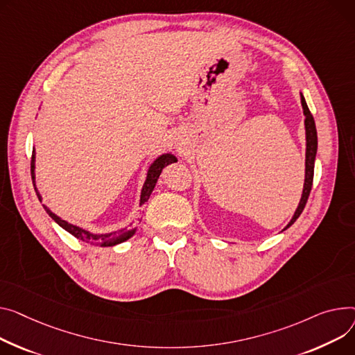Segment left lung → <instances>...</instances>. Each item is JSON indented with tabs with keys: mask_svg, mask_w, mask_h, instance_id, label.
<instances>
[{
	"mask_svg": "<svg viewBox=\"0 0 355 355\" xmlns=\"http://www.w3.org/2000/svg\"><path fill=\"white\" fill-rule=\"evenodd\" d=\"M301 105L304 110V125H305V139H306V148H305V180H304V188H302V196L300 200V204L294 212V216L291 218V221L287 224V227L284 230H287L288 227H291L295 220L301 216V212L306 204V200H309V196L311 193V187H313V180H314V162H315V155H317V128H315V123H314V116L309 110V105L305 103V98L301 94ZM282 230V231H284Z\"/></svg>",
	"mask_w": 355,
	"mask_h": 355,
	"instance_id": "1",
	"label": "left lung"
}]
</instances>
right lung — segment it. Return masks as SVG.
Listing matches in <instances>:
<instances>
[{
  "label": "right lung",
  "mask_w": 355,
  "mask_h": 355,
  "mask_svg": "<svg viewBox=\"0 0 355 355\" xmlns=\"http://www.w3.org/2000/svg\"><path fill=\"white\" fill-rule=\"evenodd\" d=\"M173 162H177L175 155H173V154H162L150 165L146 182L143 185V190H141L139 205L148 201V198H150V196H151V193L154 190V187L157 184V180L159 178V174H161L162 168L167 167V165H170ZM31 177H33V184H34V188H35V193L38 196V200L41 201V196H40L37 187H35V151L34 150H33V157H31ZM44 208H45L46 212H49V216L60 227H62L71 235H74L76 239L87 241V243H92V244H96V245H101V247H112V245H116V244H121V243L127 241L128 239H131L132 235L135 234V231H137V228H131V230L121 228V230H118V231L107 232V234H92V232H89V231H87V230H84L81 227H77V225H73V224L64 221L62 218L55 216L49 207L44 205Z\"/></svg>",
  "instance_id": "add662e5"
}]
</instances>
